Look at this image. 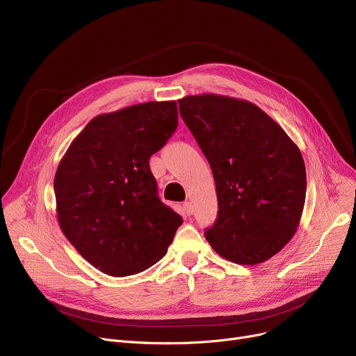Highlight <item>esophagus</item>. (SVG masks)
Segmentation results:
<instances>
[{
    "instance_id": "esophagus-1",
    "label": "esophagus",
    "mask_w": 356,
    "mask_h": 356,
    "mask_svg": "<svg viewBox=\"0 0 356 356\" xmlns=\"http://www.w3.org/2000/svg\"><path fill=\"white\" fill-rule=\"evenodd\" d=\"M183 209H184V212H186L188 215H192V212H193V208H192L191 202H184L183 204Z\"/></svg>"
}]
</instances>
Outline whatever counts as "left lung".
Instances as JSON below:
<instances>
[{
	"mask_svg": "<svg viewBox=\"0 0 356 356\" xmlns=\"http://www.w3.org/2000/svg\"><path fill=\"white\" fill-rule=\"evenodd\" d=\"M183 122L211 165L218 216L205 237L238 265L266 261L292 238L305 202V165L277 123L247 100L218 95L179 100Z\"/></svg>",
	"mask_w": 356,
	"mask_h": 356,
	"instance_id": "obj_1",
	"label": "left lung"
}]
</instances>
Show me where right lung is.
<instances>
[{"label":"right lung","instance_id":"obj_1","mask_svg":"<svg viewBox=\"0 0 356 356\" xmlns=\"http://www.w3.org/2000/svg\"><path fill=\"white\" fill-rule=\"evenodd\" d=\"M176 128V102L129 106L91 119L60 160L54 180L59 227L103 273L148 269L181 225L160 200L148 161Z\"/></svg>","mask_w":356,"mask_h":356}]
</instances>
